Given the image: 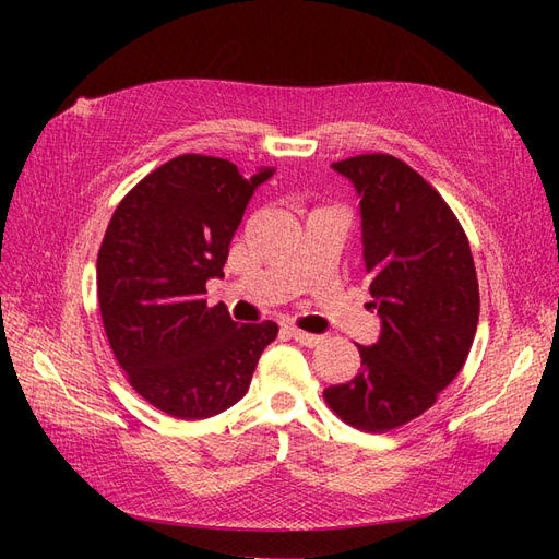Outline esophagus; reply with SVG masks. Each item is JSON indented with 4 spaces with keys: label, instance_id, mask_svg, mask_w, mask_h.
<instances>
[{
    "label": "esophagus",
    "instance_id": "34e87169",
    "mask_svg": "<svg viewBox=\"0 0 559 559\" xmlns=\"http://www.w3.org/2000/svg\"><path fill=\"white\" fill-rule=\"evenodd\" d=\"M289 333H292L294 341H298L300 345H306V347H317L321 341H324V337H321V335L306 333V331H300V329H289Z\"/></svg>",
    "mask_w": 559,
    "mask_h": 559
}]
</instances>
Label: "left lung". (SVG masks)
Returning a JSON list of instances; mask_svg holds the SVG:
<instances>
[{
	"mask_svg": "<svg viewBox=\"0 0 559 559\" xmlns=\"http://www.w3.org/2000/svg\"><path fill=\"white\" fill-rule=\"evenodd\" d=\"M361 198V245L380 337L359 345L361 370L324 392L347 425L384 433L419 417L460 373L480 296L466 233L411 165L386 154L331 165Z\"/></svg>",
	"mask_w": 559,
	"mask_h": 559,
	"instance_id": "1",
	"label": "left lung"
}]
</instances>
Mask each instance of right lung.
I'll return each mask as SVG.
<instances>
[{
  "label": "right lung",
  "mask_w": 559,
  "mask_h": 559,
  "mask_svg": "<svg viewBox=\"0 0 559 559\" xmlns=\"http://www.w3.org/2000/svg\"><path fill=\"white\" fill-rule=\"evenodd\" d=\"M273 167L242 175L224 158L186 154L146 175L116 207L97 253V300L114 357L158 411L205 419L238 403L275 321L238 324L207 308L253 191Z\"/></svg>",
  "instance_id": "1"
}]
</instances>
